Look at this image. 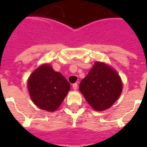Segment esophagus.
Wrapping results in <instances>:
<instances>
[{
  "label": "esophagus",
  "mask_w": 147,
  "mask_h": 147,
  "mask_svg": "<svg viewBox=\"0 0 147 147\" xmlns=\"http://www.w3.org/2000/svg\"><path fill=\"white\" fill-rule=\"evenodd\" d=\"M72 87H73L74 90H77V88H78V84L76 83H74V84H72Z\"/></svg>",
  "instance_id": "34e87169"
}]
</instances>
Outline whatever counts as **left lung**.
<instances>
[{"mask_svg":"<svg viewBox=\"0 0 147 147\" xmlns=\"http://www.w3.org/2000/svg\"><path fill=\"white\" fill-rule=\"evenodd\" d=\"M123 85L119 74L110 66L96 62L80 85L86 102L96 111L110 108L122 92Z\"/></svg>","mask_w":147,"mask_h":147,"instance_id":"8db88e82","label":"left lung"}]
</instances>
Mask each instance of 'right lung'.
Wrapping results in <instances>:
<instances>
[{
  "mask_svg": "<svg viewBox=\"0 0 147 147\" xmlns=\"http://www.w3.org/2000/svg\"><path fill=\"white\" fill-rule=\"evenodd\" d=\"M27 83L32 102L49 112L59 108L70 90L67 80L49 64H42L34 71Z\"/></svg>",
  "mask_w": 147,
  "mask_h": 147,
  "instance_id": "right-lung-1",
  "label": "right lung"
}]
</instances>
